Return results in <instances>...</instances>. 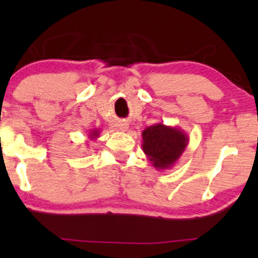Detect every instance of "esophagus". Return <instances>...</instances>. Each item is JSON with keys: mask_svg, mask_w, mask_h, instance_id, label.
Wrapping results in <instances>:
<instances>
[{"mask_svg": "<svg viewBox=\"0 0 258 258\" xmlns=\"http://www.w3.org/2000/svg\"><path fill=\"white\" fill-rule=\"evenodd\" d=\"M117 127H119L120 131L126 132L127 130H128V123L125 122V121H119V123H117Z\"/></svg>", "mask_w": 258, "mask_h": 258, "instance_id": "34e87169", "label": "esophagus"}]
</instances>
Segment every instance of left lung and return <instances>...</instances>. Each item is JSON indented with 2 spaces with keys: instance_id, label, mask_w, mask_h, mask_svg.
<instances>
[{
  "instance_id": "obj_1",
  "label": "left lung",
  "mask_w": 258,
  "mask_h": 258,
  "mask_svg": "<svg viewBox=\"0 0 258 258\" xmlns=\"http://www.w3.org/2000/svg\"><path fill=\"white\" fill-rule=\"evenodd\" d=\"M142 149L156 170H168L178 161L189 138L179 127L155 123L142 132Z\"/></svg>"
}]
</instances>
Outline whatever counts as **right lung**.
I'll list each match as a JSON object with an SVG mask.
<instances>
[{"label": "right lung", "instance_id": "right-lung-1", "mask_svg": "<svg viewBox=\"0 0 258 258\" xmlns=\"http://www.w3.org/2000/svg\"><path fill=\"white\" fill-rule=\"evenodd\" d=\"M99 137V130L98 128H94L90 132V135H88V138L91 139V141H94V139H97Z\"/></svg>", "mask_w": 258, "mask_h": 258}]
</instances>
